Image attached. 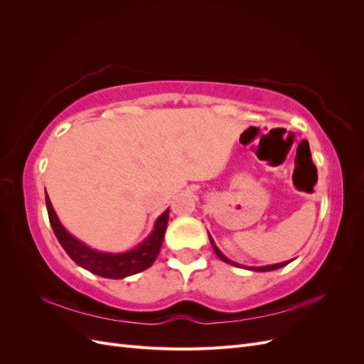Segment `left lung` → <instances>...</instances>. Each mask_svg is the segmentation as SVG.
Segmentation results:
<instances>
[{"label": "left lung", "instance_id": "obj_1", "mask_svg": "<svg viewBox=\"0 0 364 364\" xmlns=\"http://www.w3.org/2000/svg\"><path fill=\"white\" fill-rule=\"evenodd\" d=\"M208 237H209V241H211V245H213V249H214V252H215V255H217L220 259H222V261L230 264V266H235V267H240V269H247V270H252V272H272V270H277V269H281V267H284V266H287L289 262H291V259H290V261H284V262H278V264H270V266H259V267L243 266V264H238V262H235V261H232V259H229V258L225 255V253L217 247V245H215V241L213 240V237L209 235V234H208Z\"/></svg>", "mask_w": 364, "mask_h": 364}]
</instances>
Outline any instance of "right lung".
Returning a JSON list of instances; mask_svg holds the SVG:
<instances>
[{
	"instance_id": "add662e5",
	"label": "right lung",
	"mask_w": 364,
	"mask_h": 364,
	"mask_svg": "<svg viewBox=\"0 0 364 364\" xmlns=\"http://www.w3.org/2000/svg\"><path fill=\"white\" fill-rule=\"evenodd\" d=\"M46 203H47V211H48L51 228L54 230V235L58 237L60 246L65 249V252L68 253L70 258L77 264V266H80L94 274H98V277L109 278V279H123V278L132 277V274L149 269L159 255L165 230H167V225H168L170 209L164 211L156 218L151 232L142 240L139 245H136L135 247H132L129 250L114 253V252L92 249L87 245H85L79 238H75L73 234H70L60 223V220L56 211H54L47 191H46Z\"/></svg>"
}]
</instances>
